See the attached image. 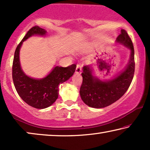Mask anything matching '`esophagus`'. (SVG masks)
Returning <instances> with one entry per match:
<instances>
[{
  "label": "esophagus",
  "instance_id": "esophagus-1",
  "mask_svg": "<svg viewBox=\"0 0 150 150\" xmlns=\"http://www.w3.org/2000/svg\"><path fill=\"white\" fill-rule=\"evenodd\" d=\"M82 69V65L81 64H78L76 65V73L79 74L81 73Z\"/></svg>",
  "mask_w": 150,
  "mask_h": 150
}]
</instances>
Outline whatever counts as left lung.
Instances as JSON below:
<instances>
[{"label":"left lung","instance_id":"obj_1","mask_svg":"<svg viewBox=\"0 0 150 150\" xmlns=\"http://www.w3.org/2000/svg\"><path fill=\"white\" fill-rule=\"evenodd\" d=\"M116 44L130 50V58L124 69L110 79L96 76L91 65L83 67V83L80 95L84 103L90 107L101 108L110 105L123 96L132 83L134 73V46L128 33L124 29L116 39Z\"/></svg>","mask_w":150,"mask_h":150}]
</instances>
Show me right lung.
<instances>
[{
  "label": "right lung",
  "mask_w": 150,
  "mask_h": 150,
  "mask_svg": "<svg viewBox=\"0 0 150 150\" xmlns=\"http://www.w3.org/2000/svg\"><path fill=\"white\" fill-rule=\"evenodd\" d=\"M46 30L38 26L30 28L16 48L12 68L13 84L18 95L28 105L39 109L48 108L56 101L59 96V85L70 79L76 67L75 64L67 67L54 66L42 79H35L24 73L20 61L22 44L30 37H46Z\"/></svg>",
  "instance_id": "right-lung-1"
}]
</instances>
